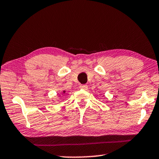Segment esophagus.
Returning a JSON list of instances; mask_svg holds the SVG:
<instances>
[{"label":"esophagus","instance_id":"obj_1","mask_svg":"<svg viewBox=\"0 0 159 159\" xmlns=\"http://www.w3.org/2000/svg\"><path fill=\"white\" fill-rule=\"evenodd\" d=\"M80 88L83 90H87L88 89V85H80Z\"/></svg>","mask_w":159,"mask_h":159}]
</instances>
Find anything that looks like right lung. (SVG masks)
I'll return each mask as SVG.
<instances>
[{"label": "right lung", "mask_w": 159, "mask_h": 159, "mask_svg": "<svg viewBox=\"0 0 159 159\" xmlns=\"http://www.w3.org/2000/svg\"><path fill=\"white\" fill-rule=\"evenodd\" d=\"M63 93H65V91H63Z\"/></svg>", "instance_id": "obj_1"}]
</instances>
